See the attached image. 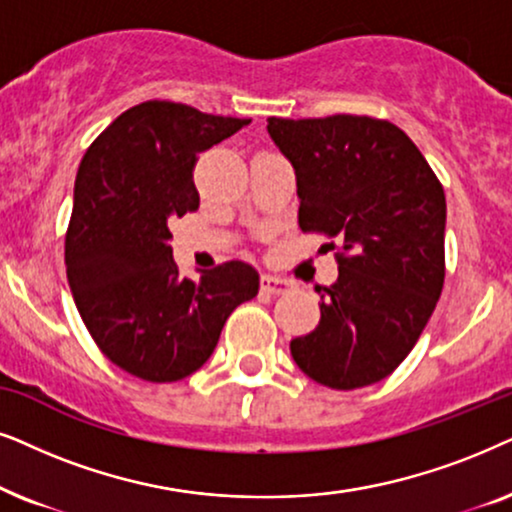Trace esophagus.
Listing matches in <instances>:
<instances>
[{
    "label": "esophagus",
    "instance_id": "34e87169",
    "mask_svg": "<svg viewBox=\"0 0 512 512\" xmlns=\"http://www.w3.org/2000/svg\"><path fill=\"white\" fill-rule=\"evenodd\" d=\"M292 290V283L278 276H262V292L267 295H288Z\"/></svg>",
    "mask_w": 512,
    "mask_h": 512
}]
</instances>
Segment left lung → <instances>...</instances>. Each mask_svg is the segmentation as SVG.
<instances>
[{"mask_svg": "<svg viewBox=\"0 0 512 512\" xmlns=\"http://www.w3.org/2000/svg\"><path fill=\"white\" fill-rule=\"evenodd\" d=\"M271 140L297 175L299 227L332 238L339 278L320 323L290 342L306 377L351 391L410 356L445 283V189L419 147L386 119H278Z\"/></svg>", "mask_w": 512, "mask_h": 512, "instance_id": "8db88e82", "label": "left lung"}]
</instances>
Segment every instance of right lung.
Instances as JSON below:
<instances>
[{"instance_id":"right-lung-1","label":"right lung","mask_w":512,"mask_h":512,"mask_svg":"<svg viewBox=\"0 0 512 512\" xmlns=\"http://www.w3.org/2000/svg\"><path fill=\"white\" fill-rule=\"evenodd\" d=\"M248 124L147 100L114 119L79 163L67 283L93 342L133 377H189L215 351L229 313L260 290L257 271L238 260L182 278L168 227L199 208V154Z\"/></svg>"}]
</instances>
